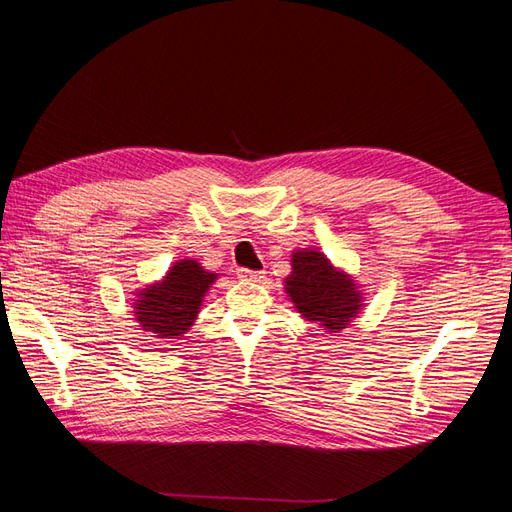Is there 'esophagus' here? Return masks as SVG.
Masks as SVG:
<instances>
[{
    "mask_svg": "<svg viewBox=\"0 0 512 512\" xmlns=\"http://www.w3.org/2000/svg\"><path fill=\"white\" fill-rule=\"evenodd\" d=\"M237 275L243 282H262V277H265V273L262 271H252V269H239Z\"/></svg>",
    "mask_w": 512,
    "mask_h": 512,
    "instance_id": "34e87169",
    "label": "esophagus"
}]
</instances>
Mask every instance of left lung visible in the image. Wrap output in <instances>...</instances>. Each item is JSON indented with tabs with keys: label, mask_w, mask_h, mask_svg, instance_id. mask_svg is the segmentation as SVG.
Returning a JSON list of instances; mask_svg holds the SVG:
<instances>
[{
	"label": "left lung",
	"mask_w": 512,
	"mask_h": 512,
	"mask_svg": "<svg viewBox=\"0 0 512 512\" xmlns=\"http://www.w3.org/2000/svg\"><path fill=\"white\" fill-rule=\"evenodd\" d=\"M286 292L299 314L318 322L329 333H339L361 312V292L350 275L337 271L329 258L316 250L292 254V273L286 277Z\"/></svg>",
	"instance_id": "obj_1"
}]
</instances>
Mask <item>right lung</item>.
<instances>
[{
    "label": "right lung",
    "instance_id": "add662e5",
    "mask_svg": "<svg viewBox=\"0 0 512 512\" xmlns=\"http://www.w3.org/2000/svg\"><path fill=\"white\" fill-rule=\"evenodd\" d=\"M218 273H209L196 260L175 262L162 282L143 288L134 303L136 322L158 339L183 335L198 316L205 292Z\"/></svg>",
    "mask_w": 512,
    "mask_h": 512
}]
</instances>
